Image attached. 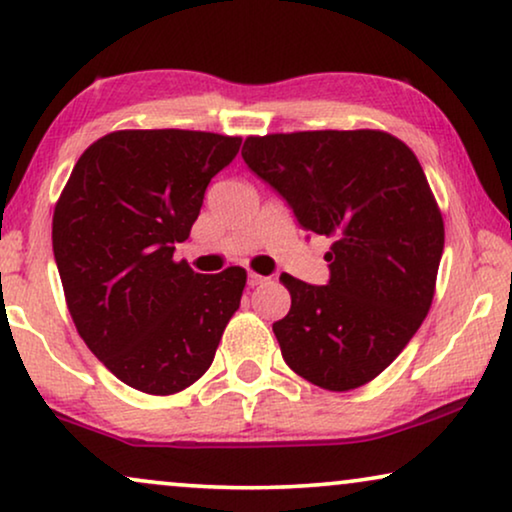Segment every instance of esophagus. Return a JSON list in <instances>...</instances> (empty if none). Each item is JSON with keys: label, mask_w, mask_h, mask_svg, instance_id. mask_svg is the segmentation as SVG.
<instances>
[{"label": "esophagus", "mask_w": 512, "mask_h": 512, "mask_svg": "<svg viewBox=\"0 0 512 512\" xmlns=\"http://www.w3.org/2000/svg\"><path fill=\"white\" fill-rule=\"evenodd\" d=\"M268 282V277H263V275H256V272H249V277H247V284L251 286V289H254V286H261V284H265Z\"/></svg>", "instance_id": "34e87169"}]
</instances>
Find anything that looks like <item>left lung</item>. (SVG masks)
Returning <instances> with one entry per match:
<instances>
[{
  "label": "left lung",
  "instance_id": "obj_1",
  "mask_svg": "<svg viewBox=\"0 0 512 512\" xmlns=\"http://www.w3.org/2000/svg\"><path fill=\"white\" fill-rule=\"evenodd\" d=\"M244 163L305 230L331 237V279L279 277L291 310L272 324L293 373L328 391L375 380L429 314L445 226L415 153L382 130L247 137Z\"/></svg>",
  "mask_w": 512,
  "mask_h": 512
}]
</instances>
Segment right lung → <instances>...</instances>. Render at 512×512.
I'll use <instances>...</instances> for the list:
<instances>
[{
	"label": "right lung",
	"instance_id": "add662e5",
	"mask_svg": "<svg viewBox=\"0 0 512 512\" xmlns=\"http://www.w3.org/2000/svg\"><path fill=\"white\" fill-rule=\"evenodd\" d=\"M240 144L200 130L109 132L81 153L55 205L53 254L76 331L144 394L200 380L240 307L247 270L198 275L174 261Z\"/></svg>",
	"mask_w": 512,
	"mask_h": 512
}]
</instances>
